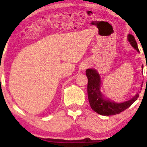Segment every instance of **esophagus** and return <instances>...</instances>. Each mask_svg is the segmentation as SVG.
I'll return each instance as SVG.
<instances>
[{
    "instance_id": "1",
    "label": "esophagus",
    "mask_w": 147,
    "mask_h": 147,
    "mask_svg": "<svg viewBox=\"0 0 147 147\" xmlns=\"http://www.w3.org/2000/svg\"><path fill=\"white\" fill-rule=\"evenodd\" d=\"M87 68V65H84V66H83V68L84 69H85V68Z\"/></svg>"
}]
</instances>
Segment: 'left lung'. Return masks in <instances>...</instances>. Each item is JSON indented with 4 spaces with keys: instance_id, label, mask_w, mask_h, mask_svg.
<instances>
[{
    "instance_id": "obj_1",
    "label": "left lung",
    "mask_w": 147,
    "mask_h": 147,
    "mask_svg": "<svg viewBox=\"0 0 147 147\" xmlns=\"http://www.w3.org/2000/svg\"><path fill=\"white\" fill-rule=\"evenodd\" d=\"M129 41L132 46L139 52L135 37L129 34ZM88 97L90 107L95 112L102 115H114L129 108L139 97V93L125 102H119L112 100L102 92L101 79L99 74L94 69H87Z\"/></svg>"
}]
</instances>
